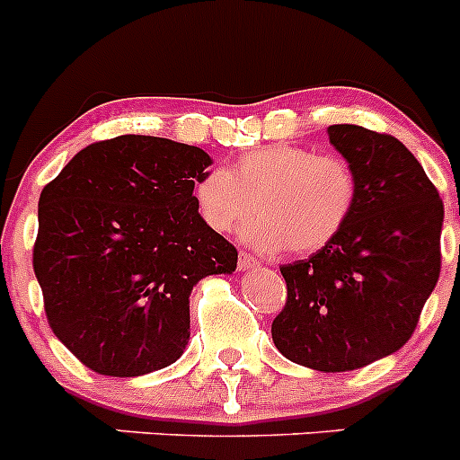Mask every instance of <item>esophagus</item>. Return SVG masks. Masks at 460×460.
Masks as SVG:
<instances>
[{
    "instance_id": "1",
    "label": "esophagus",
    "mask_w": 460,
    "mask_h": 460,
    "mask_svg": "<svg viewBox=\"0 0 460 460\" xmlns=\"http://www.w3.org/2000/svg\"><path fill=\"white\" fill-rule=\"evenodd\" d=\"M253 267H260L258 260L246 251H239V270H253Z\"/></svg>"
}]
</instances>
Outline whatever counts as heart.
<instances>
[{"instance_id":"b5f03b06","label":"heart","mask_w":460,"mask_h":460,"mask_svg":"<svg viewBox=\"0 0 460 460\" xmlns=\"http://www.w3.org/2000/svg\"><path fill=\"white\" fill-rule=\"evenodd\" d=\"M357 174L339 154H318L292 145H270L243 154L227 170L214 168L193 186V202L202 221L230 233L258 251L290 249L313 253L334 242L352 217Z\"/></svg>"}]
</instances>
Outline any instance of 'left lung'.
Here are the masks:
<instances>
[{
    "instance_id": "obj_1",
    "label": "left lung",
    "mask_w": 460,
    "mask_h": 460,
    "mask_svg": "<svg viewBox=\"0 0 460 460\" xmlns=\"http://www.w3.org/2000/svg\"><path fill=\"white\" fill-rule=\"evenodd\" d=\"M327 133L355 168V209L334 242L280 267L288 299L271 339L295 364L341 373L410 341L440 279L445 207L401 140L355 124Z\"/></svg>"
}]
</instances>
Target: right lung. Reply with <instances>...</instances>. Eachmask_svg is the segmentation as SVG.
<instances>
[{"instance_id": "obj_1", "label": "right lung", "mask_w": 460, "mask_h": 460, "mask_svg": "<svg viewBox=\"0 0 460 460\" xmlns=\"http://www.w3.org/2000/svg\"><path fill=\"white\" fill-rule=\"evenodd\" d=\"M209 165L200 147L119 136L84 147L40 190L34 274L48 324L92 371L136 377L174 364L193 286L237 270V249L195 209Z\"/></svg>"}]
</instances>
